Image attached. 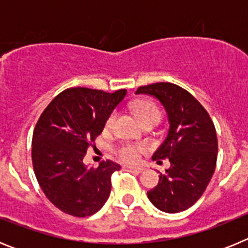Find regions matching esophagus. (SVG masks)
<instances>
[{"instance_id": "obj_1", "label": "esophagus", "mask_w": 248, "mask_h": 248, "mask_svg": "<svg viewBox=\"0 0 248 248\" xmlns=\"http://www.w3.org/2000/svg\"><path fill=\"white\" fill-rule=\"evenodd\" d=\"M128 169H130V170H134V171H137V172H141L144 170L143 166H133V165H129Z\"/></svg>"}]
</instances>
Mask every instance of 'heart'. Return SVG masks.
<instances>
[{
  "instance_id": "heart-1",
  "label": "heart",
  "mask_w": 248,
  "mask_h": 248,
  "mask_svg": "<svg viewBox=\"0 0 248 248\" xmlns=\"http://www.w3.org/2000/svg\"><path fill=\"white\" fill-rule=\"evenodd\" d=\"M134 111L143 124L150 122V120L159 122L160 117H161V113H160V109L157 108V105L154 102L148 99L138 100L134 104ZM117 111H113V113L109 114V117L105 120V130H113L114 126H115V122H117ZM145 150L146 146L143 145V144L137 145V144L126 143L118 146L115 149V154L119 159L124 160L126 163H137Z\"/></svg>"
}]
</instances>
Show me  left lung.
Here are the masks:
<instances>
[{
	"instance_id": "left-lung-1",
	"label": "left lung",
	"mask_w": 248,
	"mask_h": 248,
	"mask_svg": "<svg viewBox=\"0 0 248 248\" xmlns=\"http://www.w3.org/2000/svg\"><path fill=\"white\" fill-rule=\"evenodd\" d=\"M150 94L161 102L170 128L166 139L153 155L170 168L159 175V184L148 191L151 203L175 214L189 209L202 196L217 160V137L214 123L202 105L189 92L168 82L139 87L137 94Z\"/></svg>"
}]
</instances>
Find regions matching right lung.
<instances>
[{"instance_id": "obj_1", "label": "right lung", "mask_w": 248, "mask_h": 248, "mask_svg": "<svg viewBox=\"0 0 248 248\" xmlns=\"http://www.w3.org/2000/svg\"><path fill=\"white\" fill-rule=\"evenodd\" d=\"M125 94V89L68 88L41 114L32 137V164L42 191L61 211L85 217L108 200L111 175L120 165L107 160L88 168L83 157Z\"/></svg>"}]
</instances>
